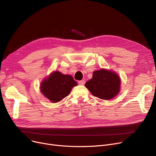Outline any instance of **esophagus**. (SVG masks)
Masks as SVG:
<instances>
[{
	"mask_svg": "<svg viewBox=\"0 0 156 156\" xmlns=\"http://www.w3.org/2000/svg\"><path fill=\"white\" fill-rule=\"evenodd\" d=\"M79 84L80 85H83L84 84H85V80H81V81H79Z\"/></svg>",
	"mask_w": 156,
	"mask_h": 156,
	"instance_id": "esophagus-1",
	"label": "esophagus"
}]
</instances>
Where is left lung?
Segmentation results:
<instances>
[{
	"label": "left lung",
	"instance_id": "left-lung-1",
	"mask_svg": "<svg viewBox=\"0 0 156 156\" xmlns=\"http://www.w3.org/2000/svg\"><path fill=\"white\" fill-rule=\"evenodd\" d=\"M85 86L94 96L109 100L119 94L121 79L114 71L101 69L94 71L92 79L86 82Z\"/></svg>",
	"mask_w": 156,
	"mask_h": 156
}]
</instances>
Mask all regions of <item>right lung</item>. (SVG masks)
<instances>
[{"label": "right lung", "mask_w": 156, "mask_h": 156, "mask_svg": "<svg viewBox=\"0 0 156 156\" xmlns=\"http://www.w3.org/2000/svg\"><path fill=\"white\" fill-rule=\"evenodd\" d=\"M78 85L69 75H64L55 71L43 80L40 92L52 102H58L69 95L73 87Z\"/></svg>", "instance_id": "right-lung-1"}]
</instances>
